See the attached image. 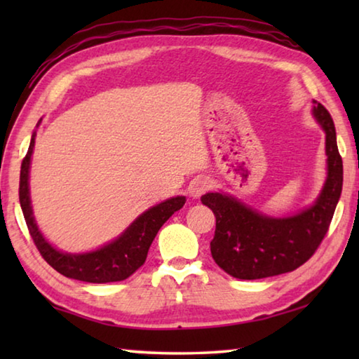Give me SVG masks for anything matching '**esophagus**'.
I'll list each match as a JSON object with an SVG mask.
<instances>
[{"mask_svg":"<svg viewBox=\"0 0 359 359\" xmlns=\"http://www.w3.org/2000/svg\"><path fill=\"white\" fill-rule=\"evenodd\" d=\"M210 187H212V182H210L208 177H198V179H194V180L191 182V185H190L191 196H193V198L203 196V194H204L205 191L210 190Z\"/></svg>","mask_w":359,"mask_h":359,"instance_id":"obj_1","label":"esophagus"}]
</instances>
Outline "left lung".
<instances>
[{"label": "left lung", "instance_id": "obj_1", "mask_svg": "<svg viewBox=\"0 0 359 359\" xmlns=\"http://www.w3.org/2000/svg\"><path fill=\"white\" fill-rule=\"evenodd\" d=\"M313 117L326 133L327 177L313 205L293 217L272 218L222 193L201 196L217 218L210 253L224 272L242 280L272 277L302 266L330 229L342 193L344 168L327 109L313 101Z\"/></svg>", "mask_w": 359, "mask_h": 359}]
</instances>
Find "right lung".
<instances>
[{
  "mask_svg": "<svg viewBox=\"0 0 359 359\" xmlns=\"http://www.w3.org/2000/svg\"><path fill=\"white\" fill-rule=\"evenodd\" d=\"M34 136L36 133H33L28 151L22 161L19 199L28 231L32 234L34 245L38 247L39 253L42 255V258L53 269L58 271L60 274L69 278H76V280L90 283H109L128 278L133 272H136L145 263L151 242H154L156 233L165 224V222L174 212L184 208L185 196L166 199L165 203L145 210L141 217H137L126 228L120 238L112 241L111 244L98 248V250L79 255L63 253L57 250L55 247H52L44 239L33 217L32 201H29L28 174L29 161H32V154L34 149Z\"/></svg>",
  "mask_w": 359,
  "mask_h": 359,
  "instance_id": "add662e5",
  "label": "right lung"
}]
</instances>
